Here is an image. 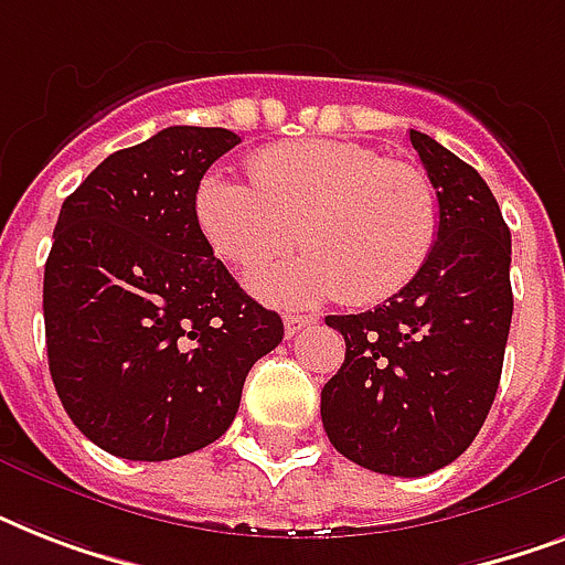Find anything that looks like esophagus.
Masks as SVG:
<instances>
[{
  "label": "esophagus",
  "mask_w": 565,
  "mask_h": 565,
  "mask_svg": "<svg viewBox=\"0 0 565 565\" xmlns=\"http://www.w3.org/2000/svg\"><path fill=\"white\" fill-rule=\"evenodd\" d=\"M313 322H317V319L313 317H284V334L287 337H296L301 331V328H308V326H313Z\"/></svg>",
  "instance_id": "1"
}]
</instances>
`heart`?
<instances>
[{"instance_id":"obj_1","label":"heart","mask_w":565,"mask_h":565,"mask_svg":"<svg viewBox=\"0 0 565 565\" xmlns=\"http://www.w3.org/2000/svg\"><path fill=\"white\" fill-rule=\"evenodd\" d=\"M248 181L222 172L195 190V220L211 248L237 269H257L287 248L308 255L255 275L275 305L310 308L340 299L370 308L393 299L434 252L439 204L428 175L345 140L269 146L248 163Z\"/></svg>"}]
</instances>
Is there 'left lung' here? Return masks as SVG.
<instances>
[{
  "instance_id": "obj_1",
  "label": "left lung",
  "mask_w": 565,
  "mask_h": 565,
  "mask_svg": "<svg viewBox=\"0 0 565 565\" xmlns=\"http://www.w3.org/2000/svg\"><path fill=\"white\" fill-rule=\"evenodd\" d=\"M437 190L434 252L402 292L366 313L326 317L345 361L322 386V425L352 463L395 478L448 466L478 437L499 390L513 317L510 228L487 181L411 131Z\"/></svg>"
}]
</instances>
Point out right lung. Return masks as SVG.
I'll return each instance as SVG.
<instances>
[{
	"label": "right lung",
	"instance_id": "1",
	"mask_svg": "<svg viewBox=\"0 0 565 565\" xmlns=\"http://www.w3.org/2000/svg\"><path fill=\"white\" fill-rule=\"evenodd\" d=\"M239 137L172 126L66 195L43 273L49 372L84 437L126 460L211 446L284 322L243 292L195 220V190Z\"/></svg>",
	"mask_w": 565,
	"mask_h": 565
}]
</instances>
